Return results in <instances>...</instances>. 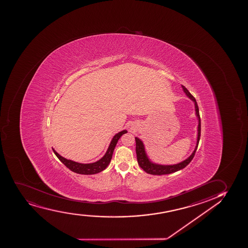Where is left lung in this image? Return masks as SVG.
<instances>
[{
  "label": "left lung",
  "mask_w": 248,
  "mask_h": 248,
  "mask_svg": "<svg viewBox=\"0 0 248 248\" xmlns=\"http://www.w3.org/2000/svg\"><path fill=\"white\" fill-rule=\"evenodd\" d=\"M182 86L183 91L185 92L186 96L192 100L194 103V108H195V115L198 118V135H197V142L195 145L193 153L189 156L183 160L181 162L174 165H160L157 163L151 161L147 153L145 151V145L141 140L139 139L138 137H135L136 139V152H137V162L139 164L140 167L142 169L148 174H154V175H162V174H171L176 171L180 170L186 167L187 165L191 162V160L194 158L195 152H196L199 142H200V134H201V121H200V111H199V107L197 104L196 100L194 98L192 94L188 92V89L185 88V86Z\"/></svg>",
  "instance_id": "left-lung-1"
}]
</instances>
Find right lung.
<instances>
[{
	"mask_svg": "<svg viewBox=\"0 0 248 248\" xmlns=\"http://www.w3.org/2000/svg\"><path fill=\"white\" fill-rule=\"evenodd\" d=\"M126 132H127L126 130H123V131H120L117 134L115 135L111 140L108 151H106L105 155L96 162L89 163V164L75 162L74 160L66 159L64 157L61 156L54 149H53V151H54V154L56 155V156L59 158L60 161L74 173L80 174H97L101 171L104 170L108 166L109 164L111 162L114 149L117 145L118 140L120 139V137H122L123 134L126 133Z\"/></svg>",
	"mask_w": 248,
	"mask_h": 248,
	"instance_id": "add662e5",
	"label": "right lung"
}]
</instances>
